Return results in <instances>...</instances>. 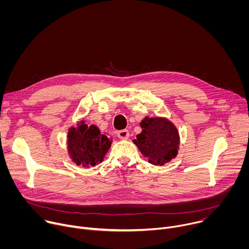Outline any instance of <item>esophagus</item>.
I'll return each mask as SVG.
<instances>
[{"label": "esophagus", "instance_id": "esophagus-1", "mask_svg": "<svg viewBox=\"0 0 249 249\" xmlns=\"http://www.w3.org/2000/svg\"><path fill=\"white\" fill-rule=\"evenodd\" d=\"M117 136H118V138L121 139V140H127V139L129 138L130 134H129L128 130H121V131H119V132L117 133Z\"/></svg>", "mask_w": 249, "mask_h": 249}]
</instances>
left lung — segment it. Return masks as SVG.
<instances>
[{
  "label": "left lung",
  "instance_id": "left-lung-1",
  "mask_svg": "<svg viewBox=\"0 0 249 249\" xmlns=\"http://www.w3.org/2000/svg\"><path fill=\"white\" fill-rule=\"evenodd\" d=\"M140 125L143 130L133 142L150 163L162 165L177 156L179 135L170 121L161 117H145Z\"/></svg>",
  "mask_w": 249,
  "mask_h": 249
}]
</instances>
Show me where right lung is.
I'll use <instances>...</instances> for the list:
<instances>
[{"instance_id":"right-lung-1","label":"right lung","mask_w":249,"mask_h":249,"mask_svg":"<svg viewBox=\"0 0 249 249\" xmlns=\"http://www.w3.org/2000/svg\"><path fill=\"white\" fill-rule=\"evenodd\" d=\"M111 142L107 136L100 133L95 125L88 126L85 121H81L78 127L69 130V155L77 165L94 166L103 160L111 147Z\"/></svg>"}]
</instances>
